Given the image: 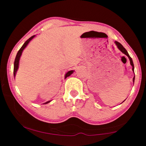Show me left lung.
Instances as JSON below:
<instances>
[{"mask_svg": "<svg viewBox=\"0 0 146 146\" xmlns=\"http://www.w3.org/2000/svg\"><path fill=\"white\" fill-rule=\"evenodd\" d=\"M115 44H116V45L117 46L118 48L121 51H122V52L123 53H124L125 55H127V56H128V58H129V60H130V64H131V66H132V67H133V68H132V70L133 71V72H134V65H133V62L132 58L130 57V56L129 55V54H128L127 51H126V49H125L124 48H123V46L122 45V44H121L120 43L118 42H117V41H115ZM133 82H134V81H135V76H134V77H133ZM123 101H124V100H123Z\"/></svg>", "mask_w": 146, "mask_h": 146, "instance_id": "8db88e82", "label": "left lung"}]
</instances>
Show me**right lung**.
<instances>
[{
	"mask_svg": "<svg viewBox=\"0 0 146 146\" xmlns=\"http://www.w3.org/2000/svg\"><path fill=\"white\" fill-rule=\"evenodd\" d=\"M35 36V35H33V36H31V37L29 38L28 39V40H27L25 42H24V44H23V46L21 47V48L19 49V51H18V53H17V56H16V57H15V62H14V70H13L14 77H15V76L16 73H17V70H18V68H19L20 57H21V55H22V53H23V51L24 50V49L26 48V46L28 45V43L29 42V41H30V40H31V39L34 37ZM73 73V71H68V72L66 74L65 78L68 77V76H70ZM49 102H50V101H48V102H46L45 104H48V103H49Z\"/></svg>",
	"mask_w": 146,
	"mask_h": 146,
	"instance_id": "right-lung-1",
	"label": "right lung"
}]
</instances>
